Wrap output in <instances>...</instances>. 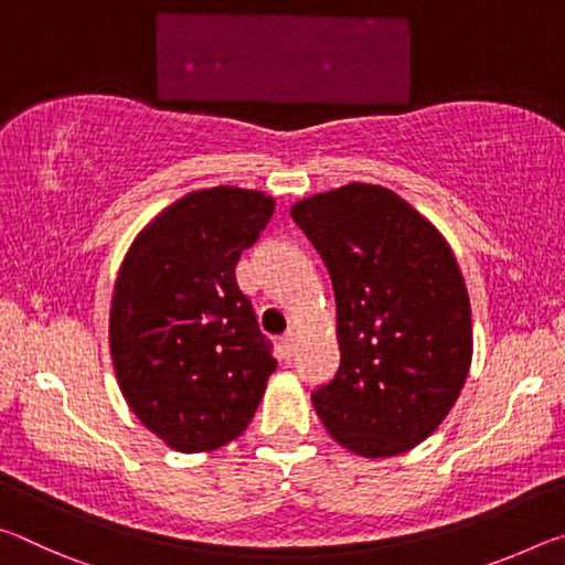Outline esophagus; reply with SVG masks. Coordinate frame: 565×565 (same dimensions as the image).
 Returning <instances> with one entry per match:
<instances>
[{
	"label": "esophagus",
	"mask_w": 565,
	"mask_h": 565,
	"mask_svg": "<svg viewBox=\"0 0 565 565\" xmlns=\"http://www.w3.org/2000/svg\"><path fill=\"white\" fill-rule=\"evenodd\" d=\"M296 341H299V339H296V331H294V329H289V331H286L284 337H281V349H284L286 356H294Z\"/></svg>",
	"instance_id": "obj_1"
}]
</instances>
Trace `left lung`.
<instances>
[{
  "mask_svg": "<svg viewBox=\"0 0 565 565\" xmlns=\"http://www.w3.org/2000/svg\"><path fill=\"white\" fill-rule=\"evenodd\" d=\"M337 296V376L311 394L337 444L406 454L454 408L473 356L471 301L444 234L394 191L339 186L291 206Z\"/></svg>",
  "mask_w": 565,
  "mask_h": 565,
  "instance_id": "1",
  "label": "left lung"
}]
</instances>
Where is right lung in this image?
<instances>
[{
  "label": "right lung",
  "mask_w": 565,
  "mask_h": 565,
  "mask_svg": "<svg viewBox=\"0 0 565 565\" xmlns=\"http://www.w3.org/2000/svg\"><path fill=\"white\" fill-rule=\"evenodd\" d=\"M276 202L254 189L189 191L141 228L119 266L109 349L121 396L169 448L244 434L276 371L236 264Z\"/></svg>",
  "instance_id": "obj_1"
}]
</instances>
